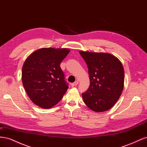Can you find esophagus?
<instances>
[{
    "mask_svg": "<svg viewBox=\"0 0 147 147\" xmlns=\"http://www.w3.org/2000/svg\"><path fill=\"white\" fill-rule=\"evenodd\" d=\"M78 84V81L77 80V81H75L74 83L71 84V85H72V86H77Z\"/></svg>",
    "mask_w": 147,
    "mask_h": 147,
    "instance_id": "34e87169",
    "label": "esophagus"
}]
</instances>
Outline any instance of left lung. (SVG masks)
I'll use <instances>...</instances> for the list:
<instances>
[{
  "instance_id": "obj_1",
  "label": "left lung",
  "mask_w": 147,
  "mask_h": 147,
  "mask_svg": "<svg viewBox=\"0 0 147 147\" xmlns=\"http://www.w3.org/2000/svg\"><path fill=\"white\" fill-rule=\"evenodd\" d=\"M88 68L90 84L82 93L84 104L96 112L110 109L123 90L124 71L117 57L105 53L80 51Z\"/></svg>"
}]
</instances>
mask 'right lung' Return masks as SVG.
I'll return each mask as SVG.
<instances>
[{"label":"right lung","instance_id":"right-lung-1","mask_svg":"<svg viewBox=\"0 0 147 147\" xmlns=\"http://www.w3.org/2000/svg\"><path fill=\"white\" fill-rule=\"evenodd\" d=\"M69 52L67 48H43L26 59L22 82L30 99L40 107H54L67 90L60 64Z\"/></svg>","mask_w":147,"mask_h":147}]
</instances>
